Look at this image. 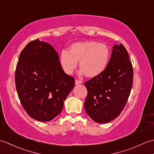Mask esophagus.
Wrapping results in <instances>:
<instances>
[{"instance_id":"34e87169","label":"esophagus","mask_w":154,"mask_h":154,"mask_svg":"<svg viewBox=\"0 0 154 154\" xmlns=\"http://www.w3.org/2000/svg\"><path fill=\"white\" fill-rule=\"evenodd\" d=\"M81 83H82V81H81V80L75 79V85H80Z\"/></svg>"}]
</instances>
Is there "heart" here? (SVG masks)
<instances>
[{"label": "heart", "instance_id": "obj_1", "mask_svg": "<svg viewBox=\"0 0 154 154\" xmlns=\"http://www.w3.org/2000/svg\"><path fill=\"white\" fill-rule=\"evenodd\" d=\"M110 51L107 45L98 42H77L72 44L69 51L63 50L60 55V63L63 71L71 75L77 66L89 77L99 75L109 64Z\"/></svg>", "mask_w": 154, "mask_h": 154}]
</instances>
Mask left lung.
<instances>
[{
    "instance_id": "1",
    "label": "left lung",
    "mask_w": 154,
    "mask_h": 154,
    "mask_svg": "<svg viewBox=\"0 0 154 154\" xmlns=\"http://www.w3.org/2000/svg\"><path fill=\"white\" fill-rule=\"evenodd\" d=\"M132 84L133 68L129 55L122 44L115 45L103 73L85 82L87 114L97 123L115 119L126 105Z\"/></svg>"
}]
</instances>
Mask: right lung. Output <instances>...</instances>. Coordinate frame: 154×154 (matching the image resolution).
Wrapping results in <instances>:
<instances>
[{"label":"right lung","mask_w":154,"mask_h":154,"mask_svg":"<svg viewBox=\"0 0 154 154\" xmlns=\"http://www.w3.org/2000/svg\"><path fill=\"white\" fill-rule=\"evenodd\" d=\"M15 83L22 105L29 116L41 122L53 120L75 86L63 71L57 53L39 39L23 49L15 71Z\"/></svg>","instance_id":"add662e5"}]
</instances>
